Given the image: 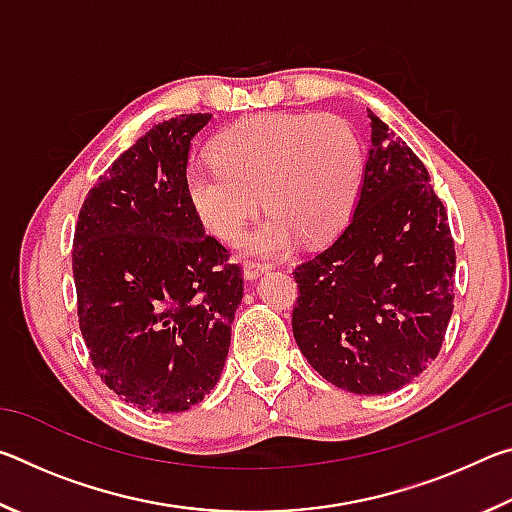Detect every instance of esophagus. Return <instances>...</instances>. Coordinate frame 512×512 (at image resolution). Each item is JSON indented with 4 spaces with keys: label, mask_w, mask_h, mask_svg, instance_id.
<instances>
[{
    "label": "esophagus",
    "mask_w": 512,
    "mask_h": 512,
    "mask_svg": "<svg viewBox=\"0 0 512 512\" xmlns=\"http://www.w3.org/2000/svg\"><path fill=\"white\" fill-rule=\"evenodd\" d=\"M268 268H271V264L257 262V259H246V262H244V277H246V280H255V277H259L264 271H268Z\"/></svg>",
    "instance_id": "1"
}]
</instances>
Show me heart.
I'll return each mask as SVG.
<instances>
[{"label": "heart", "mask_w": 512, "mask_h": 512, "mask_svg": "<svg viewBox=\"0 0 512 512\" xmlns=\"http://www.w3.org/2000/svg\"><path fill=\"white\" fill-rule=\"evenodd\" d=\"M212 158L185 171L194 214L214 237L237 241L264 198L271 214L250 237V248L266 255L287 253L296 237L320 244L339 235L357 207L366 169L354 128L339 115L318 112L239 121L216 135Z\"/></svg>", "instance_id": "1"}]
</instances>
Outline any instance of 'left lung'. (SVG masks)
Segmentation results:
<instances>
[{
    "mask_svg": "<svg viewBox=\"0 0 512 512\" xmlns=\"http://www.w3.org/2000/svg\"><path fill=\"white\" fill-rule=\"evenodd\" d=\"M372 146L350 223L293 268L300 352L343 391L381 395L413 381L443 348L456 250L429 171L370 112Z\"/></svg>",
    "mask_w": 512,
    "mask_h": 512,
    "instance_id": "8db88e82",
    "label": "left lung"
}]
</instances>
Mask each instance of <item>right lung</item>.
<instances>
[{
  "instance_id": "add662e5",
  "label": "right lung",
  "mask_w": 512,
  "mask_h": 512,
  "mask_svg": "<svg viewBox=\"0 0 512 512\" xmlns=\"http://www.w3.org/2000/svg\"><path fill=\"white\" fill-rule=\"evenodd\" d=\"M212 115L155 124L99 176L79 212L72 268L92 366L121 400L192 409L221 377L244 273L185 194L189 142Z\"/></svg>"
}]
</instances>
